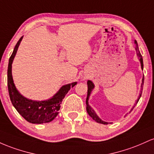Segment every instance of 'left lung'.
Here are the masks:
<instances>
[{"instance_id":"obj_1","label":"left lung","mask_w":154,"mask_h":154,"mask_svg":"<svg viewBox=\"0 0 154 154\" xmlns=\"http://www.w3.org/2000/svg\"><path fill=\"white\" fill-rule=\"evenodd\" d=\"M134 44H136L135 50H136V52H137V57L140 59V64H141V68H142L143 70V61L142 55H141L140 52V50H139V48H138V45H137V41H134ZM143 84H144V75H143V77L142 84H141V93H140V96H139V97H138V99L137 100V103H137V102L139 101L140 98V97H141V94H142V90H143ZM87 86H88V91H87V97H86V111H87L88 114L90 116L91 118H92L93 120H94L96 122H97V123L103 124H108V122H104V121L102 120L101 119H100L99 116H98L96 114L95 111H94V110L91 108L90 105H89V102H88V101H89V96H90V94H91V91H92V89L94 88V84H93L91 81H89V80L87 82ZM135 105L136 104H134V106H133V108H132V110H131V111H132L133 108H134Z\"/></svg>"}]
</instances>
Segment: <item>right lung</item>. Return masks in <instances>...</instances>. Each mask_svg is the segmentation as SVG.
Wrapping results in <instances>:
<instances>
[{"label":"right lung","mask_w":154,"mask_h":154,"mask_svg":"<svg viewBox=\"0 0 154 154\" xmlns=\"http://www.w3.org/2000/svg\"><path fill=\"white\" fill-rule=\"evenodd\" d=\"M22 38L23 36H22L17 43L8 61L7 80L10 100L12 105L16 108L18 113L28 122L37 124L48 123L56 118L59 113L58 111L60 108V104L62 103L64 97L70 90V88L73 87L77 84V82H73L63 86L51 99L47 100L35 101V100L27 99L22 96L17 90L14 84L11 74L12 63Z\"/></svg>","instance_id":"1"}]
</instances>
